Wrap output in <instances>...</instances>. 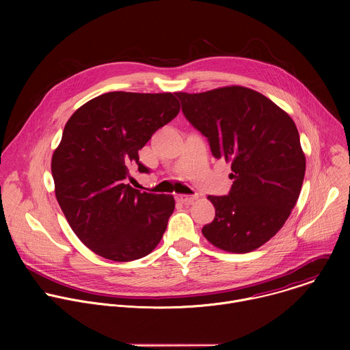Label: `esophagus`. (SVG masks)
Instances as JSON below:
<instances>
[{
    "label": "esophagus",
    "mask_w": 350,
    "mask_h": 350,
    "mask_svg": "<svg viewBox=\"0 0 350 350\" xmlns=\"http://www.w3.org/2000/svg\"><path fill=\"white\" fill-rule=\"evenodd\" d=\"M198 198V195H177V201L178 202H181V204H184V205H189V204H192L195 199Z\"/></svg>",
    "instance_id": "34e87169"
}]
</instances>
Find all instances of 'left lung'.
<instances>
[{"mask_svg": "<svg viewBox=\"0 0 350 350\" xmlns=\"http://www.w3.org/2000/svg\"><path fill=\"white\" fill-rule=\"evenodd\" d=\"M176 96L212 155L232 170L228 195L208 196L216 216L202 234L227 252L255 251L281 230L302 189L306 159L293 120L263 94L241 85Z\"/></svg>", "mask_w": 350, "mask_h": 350, "instance_id": "left-lung-1", "label": "left lung"}]
</instances>
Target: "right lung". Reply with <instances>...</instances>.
Listing matches in <instances>:
<instances>
[{
	"label": "right lung",
	"instance_id": "1",
	"mask_svg": "<svg viewBox=\"0 0 350 350\" xmlns=\"http://www.w3.org/2000/svg\"><path fill=\"white\" fill-rule=\"evenodd\" d=\"M178 112L172 92L113 91L95 96L68 120L51 162L55 195L75 234L96 255L130 262L161 242L174 198L141 192L126 178L134 163L149 173L138 151Z\"/></svg>",
	"mask_w": 350,
	"mask_h": 350
}]
</instances>
